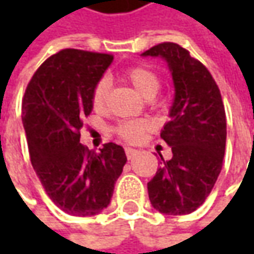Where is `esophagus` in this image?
Wrapping results in <instances>:
<instances>
[{
    "label": "esophagus",
    "instance_id": "1",
    "mask_svg": "<svg viewBox=\"0 0 254 254\" xmlns=\"http://www.w3.org/2000/svg\"><path fill=\"white\" fill-rule=\"evenodd\" d=\"M124 151H126V155H127V158H128V160L134 158V155H135V154L138 152L137 150H134V148H130V147H127V148H126Z\"/></svg>",
    "mask_w": 254,
    "mask_h": 254
}]
</instances>
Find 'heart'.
I'll return each mask as SVG.
<instances>
[{
	"mask_svg": "<svg viewBox=\"0 0 254 254\" xmlns=\"http://www.w3.org/2000/svg\"><path fill=\"white\" fill-rule=\"evenodd\" d=\"M123 77L132 84V87L141 94L144 99L151 100L157 96L161 89V77L152 67L147 64H135L124 70ZM110 83L107 77L99 79L93 86L92 90V106L94 110L102 112L107 102ZM147 128V124L142 122H122L119 123L113 131L117 137L127 142H135L141 138V135Z\"/></svg>",
	"mask_w": 254,
	"mask_h": 254,
	"instance_id": "1",
	"label": "heart"
}]
</instances>
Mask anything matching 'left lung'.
<instances>
[{"mask_svg":"<svg viewBox=\"0 0 254 254\" xmlns=\"http://www.w3.org/2000/svg\"><path fill=\"white\" fill-rule=\"evenodd\" d=\"M142 55L164 58L175 86L171 120L161 131L172 158L164 161L160 154L148 196L161 213L187 215L209 196L223 165L226 116L220 90L206 66L181 45L162 42Z\"/></svg>","mask_w":254,"mask_h":254,"instance_id":"8db88e82","label":"left lung"}]
</instances>
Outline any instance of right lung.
Segmentation results:
<instances>
[{
  "label": "right lung",
  "instance_id": "right-lung-1",
  "mask_svg": "<svg viewBox=\"0 0 254 254\" xmlns=\"http://www.w3.org/2000/svg\"><path fill=\"white\" fill-rule=\"evenodd\" d=\"M113 55L62 49L41 64L22 97L29 157L48 196L74 216L100 213L127 161L122 145L100 152L80 144L83 119L92 113V90Z\"/></svg>",
  "mask_w": 254,
  "mask_h": 254
}]
</instances>
